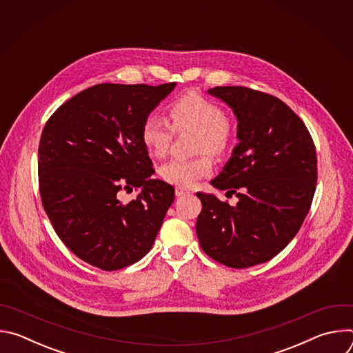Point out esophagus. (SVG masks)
Masks as SVG:
<instances>
[{
  "label": "esophagus",
  "mask_w": 353,
  "mask_h": 353,
  "mask_svg": "<svg viewBox=\"0 0 353 353\" xmlns=\"http://www.w3.org/2000/svg\"><path fill=\"white\" fill-rule=\"evenodd\" d=\"M174 192H176L177 196H183V195H190V194H191V191L187 190V188H184V187H176V188H174Z\"/></svg>",
  "instance_id": "esophagus-1"
}]
</instances>
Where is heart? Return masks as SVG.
<instances>
[{
    "mask_svg": "<svg viewBox=\"0 0 353 353\" xmlns=\"http://www.w3.org/2000/svg\"><path fill=\"white\" fill-rule=\"evenodd\" d=\"M169 117L172 125L158 114L148 116L141 127V141L150 157L163 158L169 152L174 131H196L198 158L173 159L159 168V174L166 183L191 187L212 172L214 163L208 153L221 159L230 152L234 127L218 103L198 92H187L172 102Z\"/></svg>",
    "mask_w": 353,
    "mask_h": 353,
    "instance_id": "b5f03b06",
    "label": "heart"
}]
</instances>
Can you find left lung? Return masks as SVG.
Masks as SVG:
<instances>
[{"label": "left lung", "mask_w": 353, "mask_h": 353, "mask_svg": "<svg viewBox=\"0 0 353 353\" xmlns=\"http://www.w3.org/2000/svg\"><path fill=\"white\" fill-rule=\"evenodd\" d=\"M208 93L237 119L240 142L212 185L239 203L232 207L196 192L203 210L195 230L212 260L248 268L281 253L303 223L317 183L316 146L301 119L270 93L245 86H216Z\"/></svg>", "instance_id": "8db88e82"}]
</instances>
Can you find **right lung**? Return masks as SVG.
<instances>
[{"instance_id": "right-lung-1", "label": "right lung", "mask_w": 353, "mask_h": 353, "mask_svg": "<svg viewBox=\"0 0 353 353\" xmlns=\"http://www.w3.org/2000/svg\"><path fill=\"white\" fill-rule=\"evenodd\" d=\"M176 82L99 83L63 103L43 128L39 190L61 241L85 263L117 271L139 261L174 201L158 179L141 127ZM141 188L130 203L118 192Z\"/></svg>"}]
</instances>
